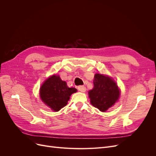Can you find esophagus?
Here are the masks:
<instances>
[{
	"label": "esophagus",
	"mask_w": 156,
	"mask_h": 156,
	"mask_svg": "<svg viewBox=\"0 0 156 156\" xmlns=\"http://www.w3.org/2000/svg\"><path fill=\"white\" fill-rule=\"evenodd\" d=\"M77 89H78L79 91L81 92H84L86 91V87H84V86H79L77 87Z\"/></svg>",
	"instance_id": "1"
}]
</instances>
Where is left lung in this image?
<instances>
[{
	"instance_id": "1",
	"label": "left lung",
	"mask_w": 156,
	"mask_h": 156,
	"mask_svg": "<svg viewBox=\"0 0 156 156\" xmlns=\"http://www.w3.org/2000/svg\"><path fill=\"white\" fill-rule=\"evenodd\" d=\"M94 88L88 92L91 104L102 112L106 111L119 100L120 90L110 77L100 73L94 75Z\"/></svg>"
}]
</instances>
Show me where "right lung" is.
I'll list each match as a JSON object with an SVG mask.
<instances>
[{
	"label": "right lung",
	"mask_w": 156,
	"mask_h": 156,
	"mask_svg": "<svg viewBox=\"0 0 156 156\" xmlns=\"http://www.w3.org/2000/svg\"><path fill=\"white\" fill-rule=\"evenodd\" d=\"M77 92L75 88H69L65 81L57 75L48 78L40 88V97L47 105L54 111H58L67 105L69 96Z\"/></svg>",
	"instance_id": "obj_1"
}]
</instances>
